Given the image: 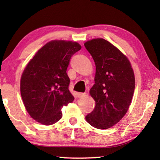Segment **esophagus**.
<instances>
[{
    "instance_id": "34e87169",
    "label": "esophagus",
    "mask_w": 160,
    "mask_h": 160,
    "mask_svg": "<svg viewBox=\"0 0 160 160\" xmlns=\"http://www.w3.org/2000/svg\"><path fill=\"white\" fill-rule=\"evenodd\" d=\"M84 95V93H82V92H76V96L77 98L82 97V96H83Z\"/></svg>"
}]
</instances>
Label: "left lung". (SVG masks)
Wrapping results in <instances>:
<instances>
[{
	"instance_id": "8db88e82",
	"label": "left lung",
	"mask_w": 160,
	"mask_h": 160,
	"mask_svg": "<svg viewBox=\"0 0 160 160\" xmlns=\"http://www.w3.org/2000/svg\"><path fill=\"white\" fill-rule=\"evenodd\" d=\"M84 47L96 67L95 84L89 91L95 107L85 118L94 128L106 130L128 110L135 89L134 72L128 58L108 41L92 39Z\"/></svg>"
}]
</instances>
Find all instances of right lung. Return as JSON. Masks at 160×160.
<instances>
[{
    "mask_svg": "<svg viewBox=\"0 0 160 160\" xmlns=\"http://www.w3.org/2000/svg\"><path fill=\"white\" fill-rule=\"evenodd\" d=\"M82 49L73 41H52L38 50L24 70L20 92L32 119L44 125L62 118L61 108L73 102L66 73L70 60Z\"/></svg>",
    "mask_w": 160,
    "mask_h": 160,
    "instance_id": "obj_1",
    "label": "right lung"
}]
</instances>
